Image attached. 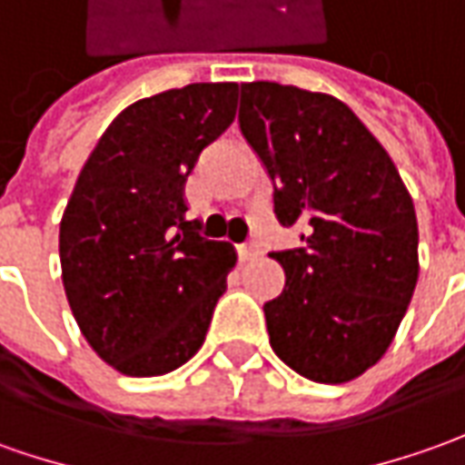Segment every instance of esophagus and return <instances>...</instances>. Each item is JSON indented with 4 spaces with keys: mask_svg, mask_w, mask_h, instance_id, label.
I'll return each mask as SVG.
<instances>
[{
    "mask_svg": "<svg viewBox=\"0 0 465 465\" xmlns=\"http://www.w3.org/2000/svg\"><path fill=\"white\" fill-rule=\"evenodd\" d=\"M259 257V244L249 242V244H239V259L242 262H249V259Z\"/></svg>",
    "mask_w": 465,
    "mask_h": 465,
    "instance_id": "34e87169",
    "label": "esophagus"
}]
</instances>
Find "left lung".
<instances>
[{
    "mask_svg": "<svg viewBox=\"0 0 465 465\" xmlns=\"http://www.w3.org/2000/svg\"><path fill=\"white\" fill-rule=\"evenodd\" d=\"M239 126L274 183V216L302 246L272 252L285 287L264 302L274 353L341 384L390 349L418 285V216L387 150L339 99L242 84Z\"/></svg>",
    "mask_w": 465,
    "mask_h": 465,
    "instance_id": "obj_1",
    "label": "left lung"
}]
</instances>
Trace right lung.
<instances>
[{"instance_id": "1", "label": "right lung", "mask_w": 465, "mask_h": 465, "mask_svg": "<svg viewBox=\"0 0 465 465\" xmlns=\"http://www.w3.org/2000/svg\"><path fill=\"white\" fill-rule=\"evenodd\" d=\"M239 84L134 101L106 126L60 221L65 298L91 349L126 377H160L206 341L236 264L185 219V180L236 116Z\"/></svg>"}]
</instances>
